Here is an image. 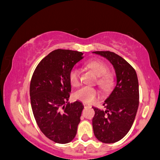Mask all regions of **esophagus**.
Wrapping results in <instances>:
<instances>
[{
    "label": "esophagus",
    "instance_id": "34e87169",
    "mask_svg": "<svg viewBox=\"0 0 160 160\" xmlns=\"http://www.w3.org/2000/svg\"><path fill=\"white\" fill-rule=\"evenodd\" d=\"M83 104V106H84V108H89L90 107V105H89V104H86V103H83L82 104Z\"/></svg>",
    "mask_w": 160,
    "mask_h": 160
}]
</instances>
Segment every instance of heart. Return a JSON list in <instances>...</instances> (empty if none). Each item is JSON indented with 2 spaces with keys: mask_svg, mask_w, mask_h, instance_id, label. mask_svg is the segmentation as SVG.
Returning <instances> with one entry per match:
<instances>
[{
  "mask_svg": "<svg viewBox=\"0 0 160 160\" xmlns=\"http://www.w3.org/2000/svg\"><path fill=\"white\" fill-rule=\"evenodd\" d=\"M86 67L96 75L98 79V84L101 87L106 89L111 86L112 79L111 75L107 74L108 67L105 63L101 60L94 59L88 62ZM69 81L74 86H77L80 83V73L77 68H72L69 72ZM75 98L81 101L84 103H92L98 97V92L95 88L91 86H84L78 89L74 92Z\"/></svg>",
  "mask_w": 160,
  "mask_h": 160,
  "instance_id": "obj_1",
  "label": "heart"
}]
</instances>
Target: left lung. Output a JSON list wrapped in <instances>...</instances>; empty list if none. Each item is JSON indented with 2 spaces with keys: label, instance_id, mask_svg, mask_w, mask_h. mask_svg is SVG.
I'll list each match as a JSON object with an SVG mask.
<instances>
[{
  "label": "left lung",
  "instance_id": "obj_1",
  "mask_svg": "<svg viewBox=\"0 0 160 160\" xmlns=\"http://www.w3.org/2000/svg\"><path fill=\"white\" fill-rule=\"evenodd\" d=\"M92 53L111 62L117 77L115 87L103 104L105 111L92 108L95 136L102 142L111 144L121 140L132 126L139 104L138 80L135 69L121 56L110 51Z\"/></svg>",
  "mask_w": 160,
  "mask_h": 160
}]
</instances>
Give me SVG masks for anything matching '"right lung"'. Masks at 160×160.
<instances>
[{
  "instance_id": "add662e5",
  "label": "right lung",
  "mask_w": 160,
  "mask_h": 160,
  "mask_svg": "<svg viewBox=\"0 0 160 160\" xmlns=\"http://www.w3.org/2000/svg\"><path fill=\"white\" fill-rule=\"evenodd\" d=\"M83 53L56 49L40 61L30 83L31 104L37 124L46 137L58 144L74 138L84 106L68 102L71 91L69 72Z\"/></svg>"
}]
</instances>
